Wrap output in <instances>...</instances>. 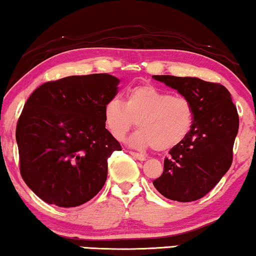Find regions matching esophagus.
I'll return each instance as SVG.
<instances>
[{"mask_svg":"<svg viewBox=\"0 0 256 256\" xmlns=\"http://www.w3.org/2000/svg\"><path fill=\"white\" fill-rule=\"evenodd\" d=\"M130 154H131V156H133V158H136V160H139V161H145L147 158L145 156H142V154H140V153H136V152H130Z\"/></svg>","mask_w":256,"mask_h":256,"instance_id":"34e87169","label":"esophagus"}]
</instances>
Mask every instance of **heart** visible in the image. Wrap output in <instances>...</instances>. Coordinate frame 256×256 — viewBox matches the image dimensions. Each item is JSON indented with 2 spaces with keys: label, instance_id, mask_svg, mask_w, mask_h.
<instances>
[{
  "label": "heart",
  "instance_id": "1",
  "mask_svg": "<svg viewBox=\"0 0 256 256\" xmlns=\"http://www.w3.org/2000/svg\"><path fill=\"white\" fill-rule=\"evenodd\" d=\"M195 108L184 95H172L153 86L131 89L124 104L111 100L104 109V122L114 139H125L134 125L130 145L145 150H168L186 139L192 128Z\"/></svg>",
  "mask_w": 256,
  "mask_h": 256
}]
</instances>
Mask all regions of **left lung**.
I'll use <instances>...</instances> for the list:
<instances>
[{"label":"left lung","mask_w":256,"mask_h":256,"mask_svg":"<svg viewBox=\"0 0 256 256\" xmlns=\"http://www.w3.org/2000/svg\"><path fill=\"white\" fill-rule=\"evenodd\" d=\"M153 78L188 96L195 108L189 134L169 150L162 175L153 184L168 200L182 203L200 200L214 188L232 164L239 128L236 106L220 84L172 75Z\"/></svg>","instance_id":"obj_1"}]
</instances>
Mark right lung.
<instances>
[{
  "label": "right lung",
  "mask_w": 256,
  "mask_h": 256,
  "mask_svg": "<svg viewBox=\"0 0 256 256\" xmlns=\"http://www.w3.org/2000/svg\"><path fill=\"white\" fill-rule=\"evenodd\" d=\"M112 75H74L31 94L17 122L20 170L48 204L74 208L103 188L108 158L120 144L106 128L104 109L116 96Z\"/></svg>",
  "instance_id": "add662e5"
}]
</instances>
